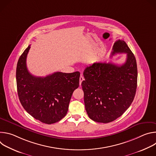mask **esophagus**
Returning a JSON list of instances; mask_svg holds the SVG:
<instances>
[{
    "instance_id": "obj_1",
    "label": "esophagus",
    "mask_w": 156,
    "mask_h": 156,
    "mask_svg": "<svg viewBox=\"0 0 156 156\" xmlns=\"http://www.w3.org/2000/svg\"><path fill=\"white\" fill-rule=\"evenodd\" d=\"M84 78L81 75L80 76V85L81 86V83H82V81H84Z\"/></svg>"
}]
</instances>
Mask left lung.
Wrapping results in <instances>:
<instances>
[{
	"label": "left lung",
	"mask_w": 156,
	"mask_h": 156,
	"mask_svg": "<svg viewBox=\"0 0 156 156\" xmlns=\"http://www.w3.org/2000/svg\"><path fill=\"white\" fill-rule=\"evenodd\" d=\"M126 54L122 65L111 62H95L87 66L81 83L86 112L99 123H109L120 117L134 99L137 87V64L126 43L117 41L112 55Z\"/></svg>",
	"instance_id": "obj_1"
}]
</instances>
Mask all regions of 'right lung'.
<instances>
[{"instance_id": "obj_1", "label": "right lung", "mask_w": 156, "mask_h": 156, "mask_svg": "<svg viewBox=\"0 0 156 156\" xmlns=\"http://www.w3.org/2000/svg\"><path fill=\"white\" fill-rule=\"evenodd\" d=\"M30 45L20 57L16 71L20 101L27 112L40 122L52 124L68 112L72 94L79 86L80 73L55 72L46 77L32 75L27 66Z\"/></svg>"}]
</instances>
